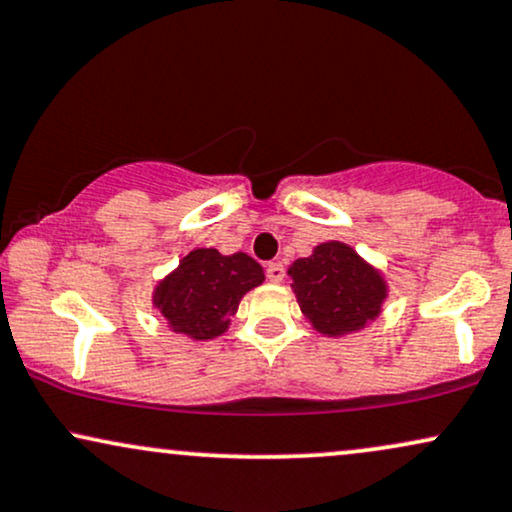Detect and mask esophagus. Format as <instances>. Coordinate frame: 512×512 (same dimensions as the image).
I'll return each mask as SVG.
<instances>
[{"label":"esophagus","mask_w":512,"mask_h":512,"mask_svg":"<svg viewBox=\"0 0 512 512\" xmlns=\"http://www.w3.org/2000/svg\"><path fill=\"white\" fill-rule=\"evenodd\" d=\"M266 275L270 282H282L285 280V266H282V263H268Z\"/></svg>","instance_id":"1"}]
</instances>
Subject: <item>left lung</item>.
<instances>
[{
  "label": "left lung",
  "mask_w": 512,
  "mask_h": 512,
  "mask_svg": "<svg viewBox=\"0 0 512 512\" xmlns=\"http://www.w3.org/2000/svg\"><path fill=\"white\" fill-rule=\"evenodd\" d=\"M289 275L301 311L315 330L332 337L361 330L387 296L380 273L342 242L315 246L311 256L292 263Z\"/></svg>",
  "instance_id": "1"
}]
</instances>
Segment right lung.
Instances as JSON below:
<instances>
[{"mask_svg": "<svg viewBox=\"0 0 512 512\" xmlns=\"http://www.w3.org/2000/svg\"><path fill=\"white\" fill-rule=\"evenodd\" d=\"M263 280V268L251 256L194 249L156 287L154 304L175 332L213 339L227 330L239 299Z\"/></svg>", "mask_w": 512, "mask_h": 512, "instance_id": "add662e5", "label": "right lung"}]
</instances>
